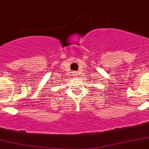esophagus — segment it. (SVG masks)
I'll list each match as a JSON object with an SVG mask.
<instances>
[{
	"mask_svg": "<svg viewBox=\"0 0 149 149\" xmlns=\"http://www.w3.org/2000/svg\"><path fill=\"white\" fill-rule=\"evenodd\" d=\"M72 75H73L74 77H75V76H77V73H76V72H72Z\"/></svg>",
	"mask_w": 149,
	"mask_h": 149,
	"instance_id": "34e87169",
	"label": "esophagus"
}]
</instances>
